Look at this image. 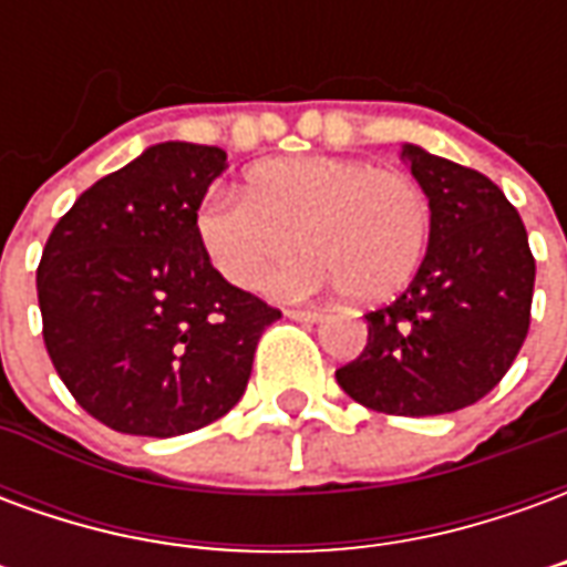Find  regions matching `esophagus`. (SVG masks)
I'll return each mask as SVG.
<instances>
[{
	"instance_id": "esophagus-1",
	"label": "esophagus",
	"mask_w": 567,
	"mask_h": 567,
	"mask_svg": "<svg viewBox=\"0 0 567 567\" xmlns=\"http://www.w3.org/2000/svg\"><path fill=\"white\" fill-rule=\"evenodd\" d=\"M285 316H288V319H295V321H319L321 319L319 309H309V307L285 309Z\"/></svg>"
}]
</instances>
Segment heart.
Returning <instances> with one entry per match:
<instances>
[{"mask_svg":"<svg viewBox=\"0 0 567 567\" xmlns=\"http://www.w3.org/2000/svg\"><path fill=\"white\" fill-rule=\"evenodd\" d=\"M199 246L236 288L276 279L303 295L343 288L358 303L389 300L416 276L431 236V203L413 175L349 157H295L255 166L246 194L215 187L197 212Z\"/></svg>","mask_w":567,"mask_h":567,"instance_id":"1","label":"heart"}]
</instances>
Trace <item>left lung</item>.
<instances>
[{
    "label": "left lung",
    "instance_id": "obj_1",
    "mask_svg": "<svg viewBox=\"0 0 567 567\" xmlns=\"http://www.w3.org/2000/svg\"><path fill=\"white\" fill-rule=\"evenodd\" d=\"M431 203L416 279L368 316L364 352L337 370L352 401L389 416H440L486 398L519 355L532 321L528 234L492 178L404 145Z\"/></svg>",
    "mask_w": 567,
    "mask_h": 567
}]
</instances>
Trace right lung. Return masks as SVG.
I'll use <instances>...</instances> for the list:
<instances>
[{"mask_svg":"<svg viewBox=\"0 0 567 567\" xmlns=\"http://www.w3.org/2000/svg\"><path fill=\"white\" fill-rule=\"evenodd\" d=\"M224 166L215 145H151L87 187L44 243L48 355L112 431L175 437L221 419L246 392L260 333L282 319L199 246L197 209Z\"/></svg>","mask_w":567,"mask_h":567,"instance_id":"obj_1","label":"right lung"}]
</instances>
